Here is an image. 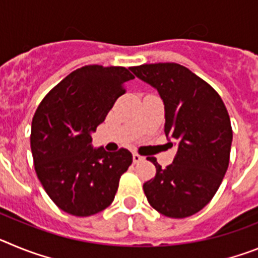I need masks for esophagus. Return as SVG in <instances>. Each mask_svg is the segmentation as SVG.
<instances>
[{
    "instance_id": "1",
    "label": "esophagus",
    "mask_w": 258,
    "mask_h": 258,
    "mask_svg": "<svg viewBox=\"0 0 258 258\" xmlns=\"http://www.w3.org/2000/svg\"><path fill=\"white\" fill-rule=\"evenodd\" d=\"M142 160H145V157L143 156H141L140 154H133V161L134 163H141V161Z\"/></svg>"
}]
</instances>
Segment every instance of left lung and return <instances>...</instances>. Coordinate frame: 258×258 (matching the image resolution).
Segmentation results:
<instances>
[{
    "label": "left lung",
    "mask_w": 258,
    "mask_h": 258,
    "mask_svg": "<svg viewBox=\"0 0 258 258\" xmlns=\"http://www.w3.org/2000/svg\"><path fill=\"white\" fill-rule=\"evenodd\" d=\"M138 79L156 89L164 102V132L168 145L177 146L165 169L155 157L156 175L143 183L150 206L170 218L198 213L217 192L230 160L232 129L218 93L177 63L132 67Z\"/></svg>",
    "instance_id": "obj_1"
}]
</instances>
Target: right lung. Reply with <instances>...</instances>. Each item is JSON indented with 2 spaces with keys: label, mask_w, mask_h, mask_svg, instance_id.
<instances>
[{
  "label": "right lung",
  "mask_w": 258,
  "mask_h": 258,
  "mask_svg": "<svg viewBox=\"0 0 258 258\" xmlns=\"http://www.w3.org/2000/svg\"><path fill=\"white\" fill-rule=\"evenodd\" d=\"M133 79L125 67L85 66L61 80L36 109L31 129L36 174L61 211L88 217L115 199L133 156L125 149H93L92 133Z\"/></svg>",
  "instance_id": "add662e5"
}]
</instances>
